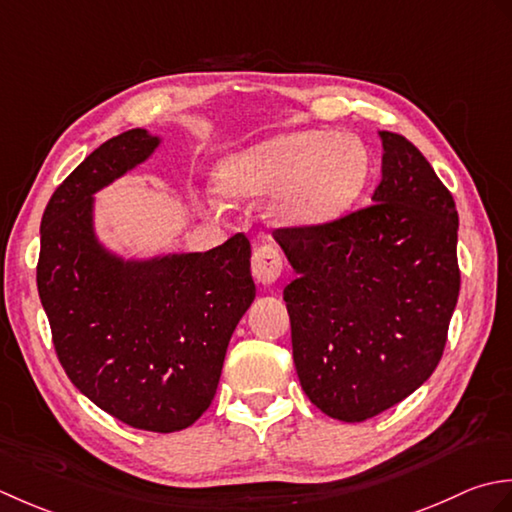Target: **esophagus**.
I'll list each match as a JSON object with an SVG mask.
<instances>
[{
	"instance_id": "obj_1",
	"label": "esophagus",
	"mask_w": 512,
	"mask_h": 512,
	"mask_svg": "<svg viewBox=\"0 0 512 512\" xmlns=\"http://www.w3.org/2000/svg\"><path fill=\"white\" fill-rule=\"evenodd\" d=\"M252 274L263 285L276 283L283 274V254L276 245H260L252 256Z\"/></svg>"
}]
</instances>
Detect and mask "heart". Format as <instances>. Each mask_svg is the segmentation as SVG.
I'll list each match as a JSON object with an SVG mask.
<instances>
[{
  "label": "heart",
  "instance_id": "1",
  "mask_svg": "<svg viewBox=\"0 0 512 512\" xmlns=\"http://www.w3.org/2000/svg\"><path fill=\"white\" fill-rule=\"evenodd\" d=\"M371 159L351 134L285 130L229 152L214 168V190L225 203L267 196L278 227H316L336 221L369 181Z\"/></svg>",
  "mask_w": 512,
  "mask_h": 512
}]
</instances>
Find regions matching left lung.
Listing matches in <instances>:
<instances>
[{"instance_id":"1","label":"left lung","mask_w":512,"mask_h":512,"mask_svg":"<svg viewBox=\"0 0 512 512\" xmlns=\"http://www.w3.org/2000/svg\"><path fill=\"white\" fill-rule=\"evenodd\" d=\"M375 205L336 223L280 229L302 391L340 422H364L420 389L442 358L460 296L457 210L402 134L378 132Z\"/></svg>"}]
</instances>
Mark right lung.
I'll list each match as a JSON object with an SVG mask.
<instances>
[{
    "instance_id": "right-lung-1",
    "label": "right lung",
    "mask_w": 512,
    "mask_h": 512,
    "mask_svg": "<svg viewBox=\"0 0 512 512\" xmlns=\"http://www.w3.org/2000/svg\"><path fill=\"white\" fill-rule=\"evenodd\" d=\"M163 143L134 128L61 183L41 218L37 289L61 367L99 409L174 433L212 404L229 338L256 298L243 234L210 252L125 256L97 232V192Z\"/></svg>"
}]
</instances>
